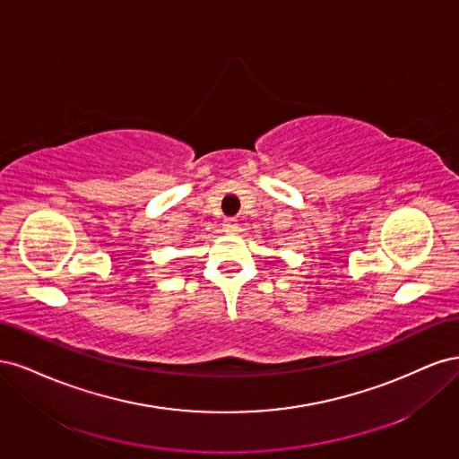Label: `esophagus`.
<instances>
[{
	"label": "esophagus",
	"instance_id": "1",
	"mask_svg": "<svg viewBox=\"0 0 459 459\" xmlns=\"http://www.w3.org/2000/svg\"><path fill=\"white\" fill-rule=\"evenodd\" d=\"M238 230H239L238 220H235V218H228V220H224V233H228V235H235V233H238Z\"/></svg>",
	"mask_w": 459,
	"mask_h": 459
}]
</instances>
